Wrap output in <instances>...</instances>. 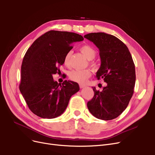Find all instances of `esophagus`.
Segmentation results:
<instances>
[{"mask_svg": "<svg viewBox=\"0 0 155 155\" xmlns=\"http://www.w3.org/2000/svg\"><path fill=\"white\" fill-rule=\"evenodd\" d=\"M79 87H80V88H82L85 87V85H82V84H80V85H79Z\"/></svg>", "mask_w": 155, "mask_h": 155, "instance_id": "1", "label": "esophagus"}]
</instances>
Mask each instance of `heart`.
Wrapping results in <instances>:
<instances>
[{"instance_id":"1","label":"heart","mask_w":155,"mask_h":155,"mask_svg":"<svg viewBox=\"0 0 155 155\" xmlns=\"http://www.w3.org/2000/svg\"><path fill=\"white\" fill-rule=\"evenodd\" d=\"M80 51H81L85 58L88 60H93L96 55V51L95 49L89 45H84L80 48ZM71 55V51H69L65 54L63 58V63L66 67L70 66V60ZM91 66L96 68L97 65L95 62L91 61ZM69 78L71 80L74 81L79 84H85L87 80L92 75V71L90 69L85 70H74L69 73Z\"/></svg>"}]
</instances>
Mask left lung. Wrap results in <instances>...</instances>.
I'll use <instances>...</instances> for the list:
<instances>
[{
    "label": "left lung",
    "mask_w": 155,
    "mask_h": 155,
    "mask_svg": "<svg viewBox=\"0 0 155 155\" xmlns=\"http://www.w3.org/2000/svg\"><path fill=\"white\" fill-rule=\"evenodd\" d=\"M84 38L99 48L101 64L96 77L107 83L102 91L93 87L94 96L87 107L97 118L114 119L126 109L133 95L136 73L131 54L126 45L113 35L92 32Z\"/></svg>",
    "instance_id": "8db88e82"
}]
</instances>
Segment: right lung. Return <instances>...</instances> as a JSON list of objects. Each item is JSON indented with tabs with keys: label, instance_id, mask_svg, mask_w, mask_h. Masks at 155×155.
<instances>
[{
	"label": "right lung",
	"instance_id": "1",
	"mask_svg": "<svg viewBox=\"0 0 155 155\" xmlns=\"http://www.w3.org/2000/svg\"><path fill=\"white\" fill-rule=\"evenodd\" d=\"M83 36L67 31H50L39 37L26 51L21 66L19 90L32 113L44 119L60 116L68 106L70 97L79 90L77 83L54 81L64 56L71 45Z\"/></svg>",
	"mask_w": 155,
	"mask_h": 155
}]
</instances>
